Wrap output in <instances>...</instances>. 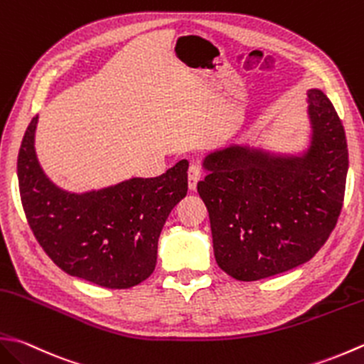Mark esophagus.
Instances as JSON below:
<instances>
[{
	"instance_id": "obj_1",
	"label": "esophagus",
	"mask_w": 364,
	"mask_h": 364,
	"mask_svg": "<svg viewBox=\"0 0 364 364\" xmlns=\"http://www.w3.org/2000/svg\"><path fill=\"white\" fill-rule=\"evenodd\" d=\"M188 180H189V189L196 191L197 183L202 180V168L196 166V164H192V166L189 167V172H188Z\"/></svg>"
}]
</instances>
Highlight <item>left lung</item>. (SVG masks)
Segmentation results:
<instances>
[{
  "instance_id": "1",
  "label": "left lung",
  "mask_w": 364,
  "mask_h": 364,
  "mask_svg": "<svg viewBox=\"0 0 364 364\" xmlns=\"http://www.w3.org/2000/svg\"><path fill=\"white\" fill-rule=\"evenodd\" d=\"M312 146L304 158H268L230 145L208 154L197 191L210 213L219 268L259 281L311 260L338 224L348 149L343 121L311 90Z\"/></svg>"
}]
</instances>
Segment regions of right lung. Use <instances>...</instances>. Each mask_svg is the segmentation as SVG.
Instances as JSON below:
<instances>
[{
  "label": "right lung",
  "mask_w": 364,
  "mask_h": 364,
  "mask_svg": "<svg viewBox=\"0 0 364 364\" xmlns=\"http://www.w3.org/2000/svg\"><path fill=\"white\" fill-rule=\"evenodd\" d=\"M31 119L17 175L28 224L46 254L70 276L107 289H129L151 276L158 240L175 205L188 194V161L156 178H132L75 196L50 183L36 159Z\"/></svg>",
  "instance_id": "1"
}]
</instances>
